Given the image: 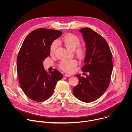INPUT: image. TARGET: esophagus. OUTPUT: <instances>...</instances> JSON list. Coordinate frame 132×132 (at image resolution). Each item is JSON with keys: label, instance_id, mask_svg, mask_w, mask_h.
Wrapping results in <instances>:
<instances>
[{"label": "esophagus", "instance_id": "34e87169", "mask_svg": "<svg viewBox=\"0 0 132 132\" xmlns=\"http://www.w3.org/2000/svg\"><path fill=\"white\" fill-rule=\"evenodd\" d=\"M64 76L65 77H70L71 76V75H69V74H68V73H65Z\"/></svg>", "mask_w": 132, "mask_h": 132}]
</instances>
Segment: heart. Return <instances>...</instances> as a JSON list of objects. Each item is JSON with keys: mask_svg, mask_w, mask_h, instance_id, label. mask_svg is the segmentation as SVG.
<instances>
[{"mask_svg": "<svg viewBox=\"0 0 132 132\" xmlns=\"http://www.w3.org/2000/svg\"><path fill=\"white\" fill-rule=\"evenodd\" d=\"M62 41L65 46L69 50L73 51L76 49L80 44L81 41L79 37L76 35L73 34H67L62 37ZM59 44L58 41L55 40L51 43L50 47V51L51 54L54 53L55 50L57 48ZM86 52L85 48L81 46H79L76 51V54L82 57ZM77 65V62L75 60H63L59 64V67L63 70L71 72L72 71L73 68Z\"/></svg>", "mask_w": 132, "mask_h": 132, "instance_id": "b5f03b06", "label": "heart"}]
</instances>
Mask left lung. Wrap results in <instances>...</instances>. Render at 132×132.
I'll use <instances>...</instances> for the list:
<instances>
[{
  "label": "left lung",
  "instance_id": "1",
  "mask_svg": "<svg viewBox=\"0 0 132 132\" xmlns=\"http://www.w3.org/2000/svg\"><path fill=\"white\" fill-rule=\"evenodd\" d=\"M86 45V55L82 71L89 72L87 77L76 75L78 84L72 92L81 101L90 102L99 98L108 88L113 69L112 54L103 37L89 28L81 29Z\"/></svg>",
  "mask_w": 132,
  "mask_h": 132
}]
</instances>
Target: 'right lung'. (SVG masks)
Wrapping results in <instances>:
<instances>
[{
	"instance_id": "add662e5",
	"label": "right lung",
	"mask_w": 132,
	"mask_h": 132,
	"mask_svg": "<svg viewBox=\"0 0 132 132\" xmlns=\"http://www.w3.org/2000/svg\"><path fill=\"white\" fill-rule=\"evenodd\" d=\"M62 34L59 30L36 29L27 36L19 52L16 59L19 82L26 95L34 101L48 99L56 83L63 78L62 73L56 69L47 73L43 64L50 54L51 43Z\"/></svg>"
}]
</instances>
